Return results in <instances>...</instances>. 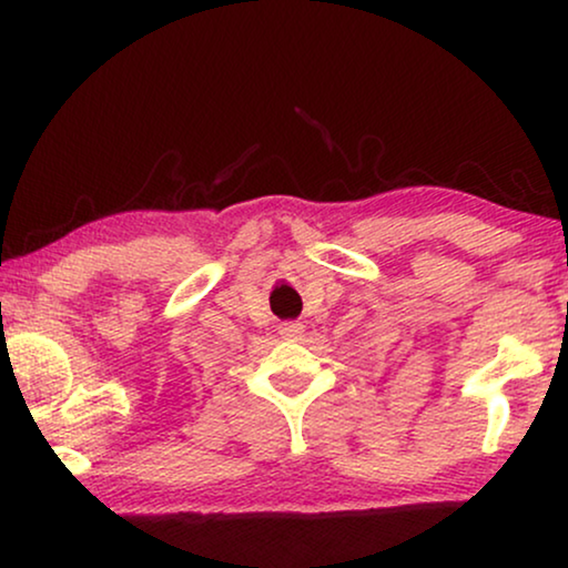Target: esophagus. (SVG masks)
I'll return each mask as SVG.
<instances>
[{"label":"esophagus","instance_id":"obj_1","mask_svg":"<svg viewBox=\"0 0 568 568\" xmlns=\"http://www.w3.org/2000/svg\"><path fill=\"white\" fill-rule=\"evenodd\" d=\"M302 331H305V325H302V323H284L282 325V336L284 338H297Z\"/></svg>","mask_w":568,"mask_h":568}]
</instances>
